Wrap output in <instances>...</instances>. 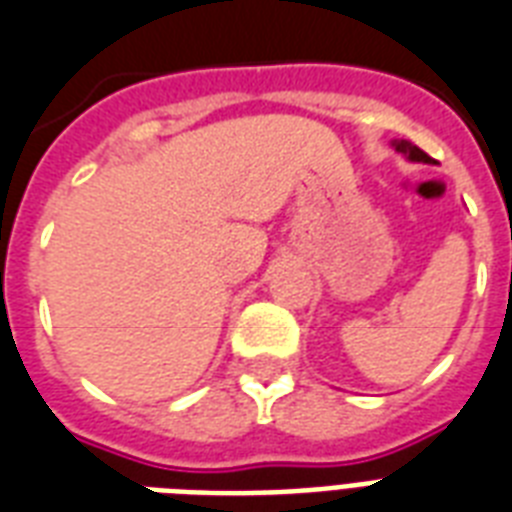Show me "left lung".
<instances>
[{
	"label": "left lung",
	"mask_w": 512,
	"mask_h": 512,
	"mask_svg": "<svg viewBox=\"0 0 512 512\" xmlns=\"http://www.w3.org/2000/svg\"><path fill=\"white\" fill-rule=\"evenodd\" d=\"M393 146H396V151L409 156L412 162H430V156L425 154V151H420L414 143H409V140H398V143H393Z\"/></svg>",
	"instance_id": "8db88e82"
}]
</instances>
